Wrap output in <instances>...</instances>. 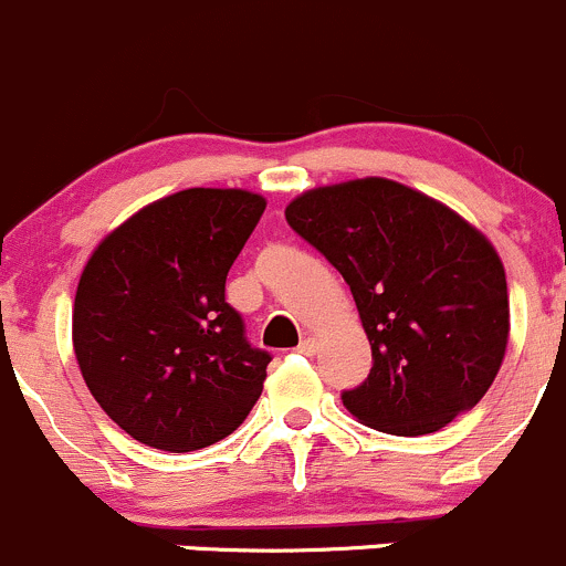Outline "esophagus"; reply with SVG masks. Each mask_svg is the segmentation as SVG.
Segmentation results:
<instances>
[{
    "label": "esophagus",
    "mask_w": 566,
    "mask_h": 566,
    "mask_svg": "<svg viewBox=\"0 0 566 566\" xmlns=\"http://www.w3.org/2000/svg\"><path fill=\"white\" fill-rule=\"evenodd\" d=\"M298 350L304 353V356H312V353L317 350V339L312 334H306L304 339H301V345H298Z\"/></svg>",
    "instance_id": "obj_1"
}]
</instances>
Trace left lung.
Returning <instances> with one entry per match:
<instances>
[{
    "label": "left lung",
    "mask_w": 566,
    "mask_h": 566,
    "mask_svg": "<svg viewBox=\"0 0 566 566\" xmlns=\"http://www.w3.org/2000/svg\"><path fill=\"white\" fill-rule=\"evenodd\" d=\"M284 216L350 284L373 369L342 405L361 424L427 436L488 394L510 342V295L482 230L389 177L310 188Z\"/></svg>",
    "instance_id": "1"
}]
</instances>
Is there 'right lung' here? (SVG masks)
<instances>
[{"label":"right lung","mask_w":566,"mask_h":566,"mask_svg":"<svg viewBox=\"0 0 566 566\" xmlns=\"http://www.w3.org/2000/svg\"><path fill=\"white\" fill-rule=\"evenodd\" d=\"M265 210L247 188H186L95 247L73 301V353L108 419L161 452L235 432L271 364L224 301L227 273Z\"/></svg>","instance_id":"obj_1"}]
</instances>
